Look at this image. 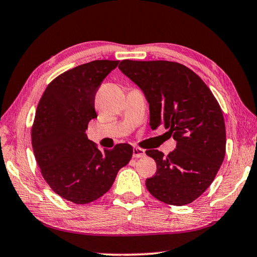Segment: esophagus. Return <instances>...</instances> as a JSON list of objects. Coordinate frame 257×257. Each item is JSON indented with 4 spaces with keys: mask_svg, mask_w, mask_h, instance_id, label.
<instances>
[{
    "mask_svg": "<svg viewBox=\"0 0 257 257\" xmlns=\"http://www.w3.org/2000/svg\"><path fill=\"white\" fill-rule=\"evenodd\" d=\"M133 156H134V158L145 157V151L143 149H140V148H134Z\"/></svg>",
    "mask_w": 257,
    "mask_h": 257,
    "instance_id": "1",
    "label": "esophagus"
}]
</instances>
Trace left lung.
<instances>
[{
    "instance_id": "1",
    "label": "left lung",
    "mask_w": 257,
    "mask_h": 257,
    "mask_svg": "<svg viewBox=\"0 0 257 257\" xmlns=\"http://www.w3.org/2000/svg\"><path fill=\"white\" fill-rule=\"evenodd\" d=\"M119 68L143 90L151 128L162 124L177 142L168 156L146 151L157 162L146 189L167 205L191 203L213 183L225 156V123L217 99L200 76L180 63L124 59Z\"/></svg>"
}]
</instances>
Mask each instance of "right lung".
<instances>
[{"mask_svg":"<svg viewBox=\"0 0 257 257\" xmlns=\"http://www.w3.org/2000/svg\"><path fill=\"white\" fill-rule=\"evenodd\" d=\"M117 64L93 60L62 73L48 84L35 112L32 146L41 174L59 197L79 205L106 193L133 157L132 145L101 152L85 135L97 117L96 92Z\"/></svg>","mask_w":257,"mask_h":257,"instance_id":"obj_1","label":"right lung"}]
</instances>
